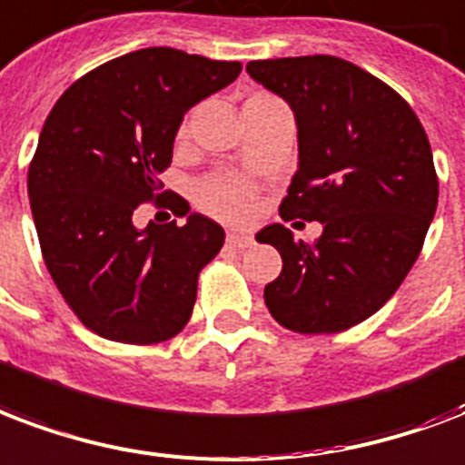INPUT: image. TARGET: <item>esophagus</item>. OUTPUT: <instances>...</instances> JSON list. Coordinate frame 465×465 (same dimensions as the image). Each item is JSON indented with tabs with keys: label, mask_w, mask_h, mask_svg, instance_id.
Returning a JSON list of instances; mask_svg holds the SVG:
<instances>
[{
	"label": "esophagus",
	"mask_w": 465,
	"mask_h": 465,
	"mask_svg": "<svg viewBox=\"0 0 465 465\" xmlns=\"http://www.w3.org/2000/svg\"><path fill=\"white\" fill-rule=\"evenodd\" d=\"M226 243L233 248H248L251 243H253V236L243 232H229L226 233Z\"/></svg>",
	"instance_id": "34e87169"
}]
</instances>
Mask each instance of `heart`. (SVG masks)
Listing matches in <instances>:
<instances>
[{"label":"heart","mask_w":465,"mask_h":465,"mask_svg":"<svg viewBox=\"0 0 465 465\" xmlns=\"http://www.w3.org/2000/svg\"><path fill=\"white\" fill-rule=\"evenodd\" d=\"M251 102H278V99L268 97V94H256V97H251L246 104ZM187 134V122L183 124V129H180V136H185ZM202 204L212 212V214H217L222 219H243L248 217V212L253 209V185H248L246 180H241V177L233 175H219L212 177L209 183H204L202 187Z\"/></svg>","instance_id":"obj_1"}]
</instances>
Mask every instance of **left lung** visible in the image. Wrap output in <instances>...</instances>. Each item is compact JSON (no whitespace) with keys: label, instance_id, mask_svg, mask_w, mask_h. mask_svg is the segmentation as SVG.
<instances>
[{"label":"left lung","instance_id":"left-lung-1","mask_svg":"<svg viewBox=\"0 0 465 465\" xmlns=\"http://www.w3.org/2000/svg\"><path fill=\"white\" fill-rule=\"evenodd\" d=\"M246 73L290 104L297 173L280 217L319 222L314 243L271 224L282 271L265 304L282 327L334 334L381 310L420 256L437 212L430 138L398 92L334 55L251 60Z\"/></svg>","mask_w":465,"mask_h":465}]
</instances>
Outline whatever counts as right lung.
Masks as SVG:
<instances>
[{"label":"right lung","instance_id":"1","mask_svg":"<svg viewBox=\"0 0 465 465\" xmlns=\"http://www.w3.org/2000/svg\"><path fill=\"white\" fill-rule=\"evenodd\" d=\"M239 73L236 60L143 48L80 77L45 119L28 168L31 214L53 282L94 334L158 343L187 324L224 229L175 193L163 200L158 175L187 109ZM153 196L186 224L138 230L133 212Z\"/></svg>","mask_w":465,"mask_h":465}]
</instances>
